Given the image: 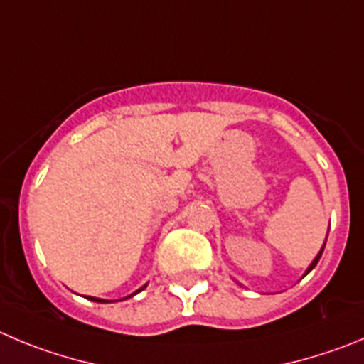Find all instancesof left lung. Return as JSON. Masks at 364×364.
Here are the masks:
<instances>
[{"instance_id":"obj_1","label":"left lung","mask_w":364,"mask_h":364,"mask_svg":"<svg viewBox=\"0 0 364 364\" xmlns=\"http://www.w3.org/2000/svg\"><path fill=\"white\" fill-rule=\"evenodd\" d=\"M325 242H327V239H325ZM323 250H325V244H323V246H321L320 253L316 255V259H314V260H312V262H311V266H309V267H307V271H305V274H309V273H311V271H312V269H314V267H316V264H318V260H320L321 253H323ZM305 274H304V277H305Z\"/></svg>"}]
</instances>
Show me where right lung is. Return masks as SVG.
<instances>
[{
	"mask_svg": "<svg viewBox=\"0 0 364 364\" xmlns=\"http://www.w3.org/2000/svg\"><path fill=\"white\" fill-rule=\"evenodd\" d=\"M145 287H147V284H145V285H144V287H140V289L136 291V293L129 294V296H127V298L134 296V294H138V293H140V291H144V289H145ZM86 298H87V300H91V301H97V304H105V301H107V300H102V298H95V296H86Z\"/></svg>",
	"mask_w": 364,
	"mask_h": 364,
	"instance_id": "right-lung-1",
	"label": "right lung"
}]
</instances>
